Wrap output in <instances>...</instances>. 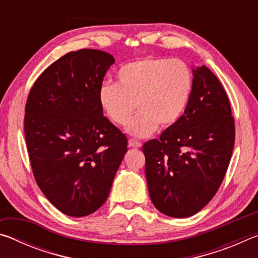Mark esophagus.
I'll return each mask as SVG.
<instances>
[{
    "label": "esophagus",
    "instance_id": "obj_1",
    "mask_svg": "<svg viewBox=\"0 0 258 258\" xmlns=\"http://www.w3.org/2000/svg\"><path fill=\"white\" fill-rule=\"evenodd\" d=\"M141 146H142L141 142L137 141V140H134V139L128 140V147H131V148H140Z\"/></svg>",
    "mask_w": 258,
    "mask_h": 258
}]
</instances>
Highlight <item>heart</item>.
Returning a JSON list of instances; mask_svg holds the SVG:
<instances>
[{
	"label": "heart",
	"instance_id": "1",
	"mask_svg": "<svg viewBox=\"0 0 258 258\" xmlns=\"http://www.w3.org/2000/svg\"><path fill=\"white\" fill-rule=\"evenodd\" d=\"M116 84L104 83L99 101L113 123L125 125L138 106L140 112L126 126L135 138L150 137L171 126L184 112L192 92V73L182 60L148 56L121 66Z\"/></svg>",
	"mask_w": 258,
	"mask_h": 258
}]
</instances>
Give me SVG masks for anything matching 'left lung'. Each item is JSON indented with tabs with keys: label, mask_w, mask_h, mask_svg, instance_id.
Wrapping results in <instances>:
<instances>
[{
	"label": "left lung",
	"mask_w": 258,
	"mask_h": 258,
	"mask_svg": "<svg viewBox=\"0 0 258 258\" xmlns=\"http://www.w3.org/2000/svg\"><path fill=\"white\" fill-rule=\"evenodd\" d=\"M192 74L184 113L142 147L151 202L176 218L195 215L211 202L234 146V119L223 86L206 66Z\"/></svg>",
	"instance_id": "1"
}]
</instances>
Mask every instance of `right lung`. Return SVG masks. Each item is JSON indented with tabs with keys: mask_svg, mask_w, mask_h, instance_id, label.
I'll return each instance as SVG.
<instances>
[{
	"mask_svg": "<svg viewBox=\"0 0 258 258\" xmlns=\"http://www.w3.org/2000/svg\"><path fill=\"white\" fill-rule=\"evenodd\" d=\"M115 59L83 49L43 72L25 108L30 165L45 197L68 216L94 213L106 202L127 151V138L103 116L99 90Z\"/></svg>",
	"mask_w": 258,
	"mask_h": 258,
	"instance_id": "right-lung-1",
	"label": "right lung"
}]
</instances>
